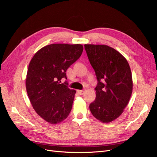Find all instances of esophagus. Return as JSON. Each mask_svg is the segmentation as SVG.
<instances>
[{"label":"esophagus","instance_id":"1","mask_svg":"<svg viewBox=\"0 0 157 157\" xmlns=\"http://www.w3.org/2000/svg\"><path fill=\"white\" fill-rule=\"evenodd\" d=\"M77 92L79 94V95H83L84 94V90H77Z\"/></svg>","mask_w":157,"mask_h":157}]
</instances>
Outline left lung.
Here are the masks:
<instances>
[{
    "mask_svg": "<svg viewBox=\"0 0 157 157\" xmlns=\"http://www.w3.org/2000/svg\"><path fill=\"white\" fill-rule=\"evenodd\" d=\"M89 61L95 72L96 97L90 105L92 115L102 123L120 116L132 91L130 66L121 53L106 45L85 44Z\"/></svg>",
    "mask_w": 157,
    "mask_h": 157,
    "instance_id": "8db88e82",
    "label": "left lung"
}]
</instances>
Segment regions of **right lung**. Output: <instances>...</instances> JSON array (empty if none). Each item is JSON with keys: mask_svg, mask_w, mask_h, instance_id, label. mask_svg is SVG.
I'll return each mask as SVG.
<instances>
[{"mask_svg": "<svg viewBox=\"0 0 157 157\" xmlns=\"http://www.w3.org/2000/svg\"><path fill=\"white\" fill-rule=\"evenodd\" d=\"M82 51L80 44H51L41 48L30 60L26 78L27 94L36 112L48 123H61L71 110L76 91L60 82L62 78L67 79V69Z\"/></svg>", "mask_w": 157, "mask_h": 157, "instance_id": "obj_1", "label": "right lung"}]
</instances>
